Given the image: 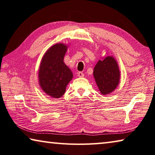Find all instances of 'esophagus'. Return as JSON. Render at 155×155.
I'll list each match as a JSON object with an SVG mask.
<instances>
[{
    "instance_id": "obj_1",
    "label": "esophagus",
    "mask_w": 155,
    "mask_h": 155,
    "mask_svg": "<svg viewBox=\"0 0 155 155\" xmlns=\"http://www.w3.org/2000/svg\"><path fill=\"white\" fill-rule=\"evenodd\" d=\"M78 77H80V78H82V77H84V74L82 72L80 71V72L78 73Z\"/></svg>"
}]
</instances>
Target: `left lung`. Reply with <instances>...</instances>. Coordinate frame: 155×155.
<instances>
[{"label": "left lung", "instance_id": "1", "mask_svg": "<svg viewBox=\"0 0 155 155\" xmlns=\"http://www.w3.org/2000/svg\"><path fill=\"white\" fill-rule=\"evenodd\" d=\"M93 75L101 94L113 92L118 86L120 76L116 60L111 56L99 60L93 70Z\"/></svg>", "mask_w": 155, "mask_h": 155}]
</instances>
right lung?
Here are the masks:
<instances>
[{
	"instance_id": "add662e5",
	"label": "right lung",
	"mask_w": 155,
	"mask_h": 155,
	"mask_svg": "<svg viewBox=\"0 0 155 155\" xmlns=\"http://www.w3.org/2000/svg\"><path fill=\"white\" fill-rule=\"evenodd\" d=\"M67 47L64 44L52 46L43 56L39 70V82L42 90L51 97L64 94L73 73L63 62Z\"/></svg>"
}]
</instances>
